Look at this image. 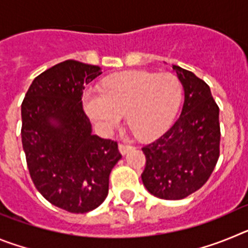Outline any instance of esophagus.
Wrapping results in <instances>:
<instances>
[{"label": "esophagus", "instance_id": "esophagus-1", "mask_svg": "<svg viewBox=\"0 0 248 248\" xmlns=\"http://www.w3.org/2000/svg\"><path fill=\"white\" fill-rule=\"evenodd\" d=\"M133 149H134V146L126 145V144H119V151H120V154H122V155L128 154L129 151L133 150Z\"/></svg>", "mask_w": 248, "mask_h": 248}]
</instances>
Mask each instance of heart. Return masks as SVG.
<instances>
[{
	"label": "heart",
	"instance_id": "b5f03b06",
	"mask_svg": "<svg viewBox=\"0 0 248 248\" xmlns=\"http://www.w3.org/2000/svg\"><path fill=\"white\" fill-rule=\"evenodd\" d=\"M181 98L183 85L175 74L133 71L110 77L102 92H85L83 105L104 133L119 125L126 114L135 135L153 140L171 125Z\"/></svg>",
	"mask_w": 248,
	"mask_h": 248
}]
</instances>
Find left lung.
I'll return each mask as SVG.
<instances>
[{
  "mask_svg": "<svg viewBox=\"0 0 248 248\" xmlns=\"http://www.w3.org/2000/svg\"><path fill=\"white\" fill-rule=\"evenodd\" d=\"M185 100L174 125L144 146L146 164L141 180L151 195L181 200L209 180L220 156L218 107L210 87L192 72L172 65Z\"/></svg>",
  "mask_w": 248,
  "mask_h": 248,
  "instance_id": "obj_1",
  "label": "left lung"
}]
</instances>
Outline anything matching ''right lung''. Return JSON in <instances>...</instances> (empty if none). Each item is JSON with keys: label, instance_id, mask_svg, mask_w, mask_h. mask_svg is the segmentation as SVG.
I'll list each match as a JSON object with an SVG mask.
<instances>
[{"label": "right lung", "instance_id": "add662e5", "mask_svg": "<svg viewBox=\"0 0 248 248\" xmlns=\"http://www.w3.org/2000/svg\"><path fill=\"white\" fill-rule=\"evenodd\" d=\"M98 65L64 61L34 78L21 107L22 146L31 179L52 205L73 214L97 209L122 159L117 141L92 134L82 105Z\"/></svg>", "mask_w": 248, "mask_h": 248}]
</instances>
